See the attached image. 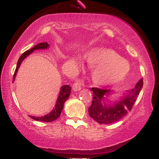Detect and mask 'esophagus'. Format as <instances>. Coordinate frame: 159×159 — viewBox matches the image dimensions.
Segmentation results:
<instances>
[{"label":"esophagus","instance_id":"1","mask_svg":"<svg viewBox=\"0 0 159 159\" xmlns=\"http://www.w3.org/2000/svg\"><path fill=\"white\" fill-rule=\"evenodd\" d=\"M81 87H82V85L79 81L75 82V83L73 84V85H72V90H73L74 91H78V90H81Z\"/></svg>","mask_w":159,"mask_h":159}]
</instances>
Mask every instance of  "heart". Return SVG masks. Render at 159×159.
<instances>
[{
    "label": "heart",
    "mask_w": 159,
    "mask_h": 159,
    "mask_svg": "<svg viewBox=\"0 0 159 159\" xmlns=\"http://www.w3.org/2000/svg\"><path fill=\"white\" fill-rule=\"evenodd\" d=\"M87 60L90 65L96 66L93 72V79L99 85L122 81L129 72V63L110 49L93 50L87 55Z\"/></svg>",
    "instance_id": "heart-1"
}]
</instances>
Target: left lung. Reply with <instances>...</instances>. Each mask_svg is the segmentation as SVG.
I'll return each instance as SVG.
<instances>
[{"label":"left lung","instance_id":"obj_1","mask_svg":"<svg viewBox=\"0 0 159 159\" xmlns=\"http://www.w3.org/2000/svg\"><path fill=\"white\" fill-rule=\"evenodd\" d=\"M143 84V78H140L136 84L135 87L129 91V95L124 96L121 101L115 103L113 106H105L102 104L104 96L110 93L111 90L92 87L93 101L88 108L89 115L100 124H110L118 121L132 110Z\"/></svg>","mask_w":159,"mask_h":159}]
</instances>
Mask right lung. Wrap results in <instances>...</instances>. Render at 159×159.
<instances>
[{"label": "right lung", "instance_id": "right-lung-1", "mask_svg": "<svg viewBox=\"0 0 159 159\" xmlns=\"http://www.w3.org/2000/svg\"><path fill=\"white\" fill-rule=\"evenodd\" d=\"M49 45L45 42V43H39V44H37L34 48H32L30 50H27L26 52H25L20 56L19 61H18L17 66H16V69L15 70V72H14L13 75V79H12V81L15 80L16 73L18 72V69H19L20 65H21V61L26 57L27 56H28L30 53H32L34 50H36V49H45L48 48ZM70 92H71V87L69 85H63L62 86L61 92H60L59 96H58L57 101L55 107L53 110L52 112L49 113L48 114L45 115L44 116H41V117H36V116H30V118L34 119V120H37V121H42V122H46V123H49V122H53L54 120H55L61 116V114L63 111V105H64L65 102L66 101L67 98L69 97L70 96Z\"/></svg>", "mask_w": 159, "mask_h": 159}]
</instances>
